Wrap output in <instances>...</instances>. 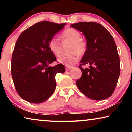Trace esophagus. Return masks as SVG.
Segmentation results:
<instances>
[{
	"instance_id": "esophagus-1",
	"label": "esophagus",
	"mask_w": 132,
	"mask_h": 132,
	"mask_svg": "<svg viewBox=\"0 0 132 132\" xmlns=\"http://www.w3.org/2000/svg\"><path fill=\"white\" fill-rule=\"evenodd\" d=\"M71 68V66H68V67H66V71H69Z\"/></svg>"
}]
</instances>
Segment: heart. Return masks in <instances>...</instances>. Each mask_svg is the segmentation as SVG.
<instances>
[{
  "label": "heart",
  "mask_w": 132,
  "mask_h": 132,
  "mask_svg": "<svg viewBox=\"0 0 132 132\" xmlns=\"http://www.w3.org/2000/svg\"><path fill=\"white\" fill-rule=\"evenodd\" d=\"M61 38L64 41L70 42L68 48L69 54L62 56L59 58L60 63L67 66L75 64L79 59V55H84L86 51V43L81 39V35L79 31L74 28H68L61 34ZM48 48L53 55L59 57L60 52V42L56 38L53 37L48 42Z\"/></svg>",
  "instance_id": "1"
}]
</instances>
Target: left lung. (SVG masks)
Instances as JSON below:
<instances>
[{
    "instance_id": "1",
    "label": "left lung",
    "mask_w": 132,
    "mask_h": 132,
    "mask_svg": "<svg viewBox=\"0 0 132 132\" xmlns=\"http://www.w3.org/2000/svg\"><path fill=\"white\" fill-rule=\"evenodd\" d=\"M71 27L83 33L87 40V50L79 66L82 76L76 84L89 98L106 99L114 92L120 75L119 56L113 37L94 22H80ZM87 64L90 68H82Z\"/></svg>"
}]
</instances>
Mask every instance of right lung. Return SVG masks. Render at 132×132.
Listing matches in <instances>:
<instances>
[{
  "label": "right lung",
  "mask_w": 132,
  "mask_h": 132,
  "mask_svg": "<svg viewBox=\"0 0 132 132\" xmlns=\"http://www.w3.org/2000/svg\"><path fill=\"white\" fill-rule=\"evenodd\" d=\"M65 23L43 21L35 24L20 35L12 57L11 72L18 94L31 103L47 100L56 88L55 76L63 73V64H50L56 61L48 48L50 39Z\"/></svg>",
  "instance_id": "add662e5"
}]
</instances>
